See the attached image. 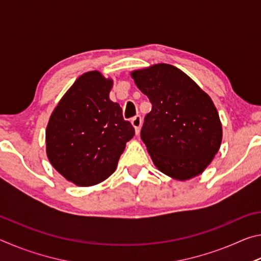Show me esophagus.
Returning a JSON list of instances; mask_svg holds the SVG:
<instances>
[{
  "label": "esophagus",
  "instance_id": "esophagus-1",
  "mask_svg": "<svg viewBox=\"0 0 261 261\" xmlns=\"http://www.w3.org/2000/svg\"><path fill=\"white\" fill-rule=\"evenodd\" d=\"M141 123H143V121H141V117H140V116H136V117L132 118L131 124H132V126L135 127L136 135H138V134H139V131H140V126H141Z\"/></svg>",
  "mask_w": 261,
  "mask_h": 261
}]
</instances>
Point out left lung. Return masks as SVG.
I'll list each match as a JSON object with an SVG mask.
<instances>
[{
    "mask_svg": "<svg viewBox=\"0 0 261 261\" xmlns=\"http://www.w3.org/2000/svg\"><path fill=\"white\" fill-rule=\"evenodd\" d=\"M131 77L152 103L140 137L154 166L178 180L200 175L222 141V124L210 95L170 64L134 70Z\"/></svg>",
    "mask_w": 261,
    "mask_h": 261,
    "instance_id": "obj_1",
    "label": "left lung"
}]
</instances>
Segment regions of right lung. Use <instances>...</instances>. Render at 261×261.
Segmentation results:
<instances>
[{"instance_id":"right-lung-1","label":"right lung","mask_w":261,"mask_h":261,"mask_svg":"<svg viewBox=\"0 0 261 261\" xmlns=\"http://www.w3.org/2000/svg\"><path fill=\"white\" fill-rule=\"evenodd\" d=\"M112 87L113 79L96 70L82 74L62 96L47 124L48 160L78 187L107 179L135 136L120 105L109 99Z\"/></svg>"}]
</instances>
